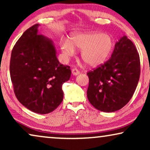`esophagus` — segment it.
<instances>
[{"instance_id": "1", "label": "esophagus", "mask_w": 150, "mask_h": 150, "mask_svg": "<svg viewBox=\"0 0 150 150\" xmlns=\"http://www.w3.org/2000/svg\"><path fill=\"white\" fill-rule=\"evenodd\" d=\"M71 73H72L73 75L76 76L79 74V71L76 68H73L72 69H71Z\"/></svg>"}]
</instances>
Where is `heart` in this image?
<instances>
[{
	"instance_id": "1",
	"label": "heart",
	"mask_w": 150,
	"mask_h": 150,
	"mask_svg": "<svg viewBox=\"0 0 150 150\" xmlns=\"http://www.w3.org/2000/svg\"><path fill=\"white\" fill-rule=\"evenodd\" d=\"M114 45L110 35L100 32L79 33L74 35L71 41H61V48L65 58L69 59L75 54V46L82 50L81 58L86 64L96 67L107 60L113 50Z\"/></svg>"
}]
</instances>
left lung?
Wrapping results in <instances>:
<instances>
[{"instance_id": "obj_1", "label": "left lung", "mask_w": 150, "mask_h": 150, "mask_svg": "<svg viewBox=\"0 0 150 150\" xmlns=\"http://www.w3.org/2000/svg\"><path fill=\"white\" fill-rule=\"evenodd\" d=\"M139 54L132 41L124 36L115 45L110 58L88 71L87 98L96 109L114 112L127 104L138 85Z\"/></svg>"}]
</instances>
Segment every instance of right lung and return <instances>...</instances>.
Masks as SVG:
<instances>
[{"label": "right lung", "instance_id": "add662e5", "mask_svg": "<svg viewBox=\"0 0 150 150\" xmlns=\"http://www.w3.org/2000/svg\"><path fill=\"white\" fill-rule=\"evenodd\" d=\"M38 26L28 28L14 45L9 71L18 101L33 112L47 114L63 101L62 85L70 79L71 69L59 63L52 42L38 34Z\"/></svg>", "mask_w": 150, "mask_h": 150}]
</instances>
